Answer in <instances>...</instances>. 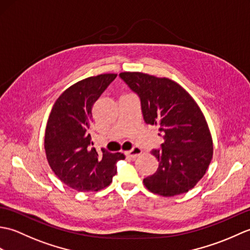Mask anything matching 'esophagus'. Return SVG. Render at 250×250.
Wrapping results in <instances>:
<instances>
[{"label": "esophagus", "instance_id": "obj_1", "mask_svg": "<svg viewBox=\"0 0 250 250\" xmlns=\"http://www.w3.org/2000/svg\"><path fill=\"white\" fill-rule=\"evenodd\" d=\"M142 152H143L142 148H140V147H133L131 150L125 151V155L126 157H130V158H132V159H134V158H136V157L141 156Z\"/></svg>", "mask_w": 250, "mask_h": 250}]
</instances>
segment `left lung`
Here are the masks:
<instances>
[{
    "label": "left lung",
    "mask_w": 250,
    "mask_h": 250,
    "mask_svg": "<svg viewBox=\"0 0 250 250\" xmlns=\"http://www.w3.org/2000/svg\"><path fill=\"white\" fill-rule=\"evenodd\" d=\"M119 76L140 97L146 124L158 125L164 139L161 149L151 151L159 167L143 180L145 187L162 196L188 192L204 176L213 158V140L199 105L168 78L140 72Z\"/></svg>",
    "instance_id": "8db88e82"
}]
</instances>
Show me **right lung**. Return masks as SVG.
I'll return each instance as SVG.
<instances>
[{
    "label": "right lung",
    "instance_id": "add662e5",
    "mask_svg": "<svg viewBox=\"0 0 250 250\" xmlns=\"http://www.w3.org/2000/svg\"><path fill=\"white\" fill-rule=\"evenodd\" d=\"M117 74L84 78L57 99L47 121L45 152L52 171L62 183L82 192L99 191L111 183L116 163L124 153L101 152L91 147L92 107Z\"/></svg>",
    "mask_w": 250,
    "mask_h": 250
}]
</instances>
